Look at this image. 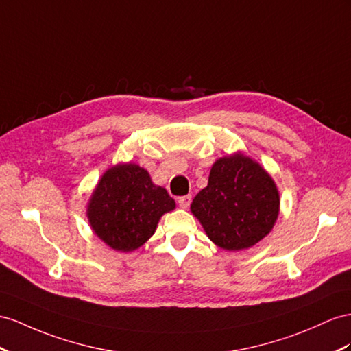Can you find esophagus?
Wrapping results in <instances>:
<instances>
[{
    "label": "esophagus",
    "mask_w": 351,
    "mask_h": 351,
    "mask_svg": "<svg viewBox=\"0 0 351 351\" xmlns=\"http://www.w3.org/2000/svg\"><path fill=\"white\" fill-rule=\"evenodd\" d=\"M178 203H179V206H181V208L186 209L188 206L191 204V195H182V197H179Z\"/></svg>",
    "instance_id": "1"
}]
</instances>
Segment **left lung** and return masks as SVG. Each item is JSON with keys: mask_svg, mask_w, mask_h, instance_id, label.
Masks as SVG:
<instances>
[{"mask_svg": "<svg viewBox=\"0 0 351 351\" xmlns=\"http://www.w3.org/2000/svg\"><path fill=\"white\" fill-rule=\"evenodd\" d=\"M278 204L271 176L252 158L236 154L212 166L208 186L194 197L191 212L215 245L241 250L271 231Z\"/></svg>", "mask_w": 351, "mask_h": 351, "instance_id": "1", "label": "left lung"}]
</instances>
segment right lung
Listing matches in <instances>:
<instances>
[{"label": "right lung", "mask_w": 351, "mask_h": 351, "mask_svg": "<svg viewBox=\"0 0 351 351\" xmlns=\"http://www.w3.org/2000/svg\"><path fill=\"white\" fill-rule=\"evenodd\" d=\"M175 209L165 188L152 184L145 169L119 165L102 176L87 217L99 239L120 252L138 249L154 234L161 215Z\"/></svg>", "instance_id": "obj_1"}]
</instances>
